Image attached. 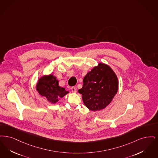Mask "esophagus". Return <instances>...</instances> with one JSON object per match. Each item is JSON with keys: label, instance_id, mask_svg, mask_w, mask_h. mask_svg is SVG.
<instances>
[{"label": "esophagus", "instance_id": "obj_1", "mask_svg": "<svg viewBox=\"0 0 158 158\" xmlns=\"http://www.w3.org/2000/svg\"><path fill=\"white\" fill-rule=\"evenodd\" d=\"M71 89L72 92H73V93H76V91H77V89H76L75 87H72L71 88Z\"/></svg>", "mask_w": 158, "mask_h": 158}]
</instances>
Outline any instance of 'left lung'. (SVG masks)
<instances>
[{
  "label": "left lung",
  "instance_id": "obj_1",
  "mask_svg": "<svg viewBox=\"0 0 158 158\" xmlns=\"http://www.w3.org/2000/svg\"><path fill=\"white\" fill-rule=\"evenodd\" d=\"M118 90V79L108 65L100 63L83 79L78 92L85 106L91 111L100 110L110 104Z\"/></svg>",
  "mask_w": 158,
  "mask_h": 158
}]
</instances>
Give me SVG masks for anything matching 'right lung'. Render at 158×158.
Returning a JSON list of instances; mask_svg holds the SVG:
<instances>
[{"label":"right lung","mask_w":158,"mask_h":158,"mask_svg":"<svg viewBox=\"0 0 158 158\" xmlns=\"http://www.w3.org/2000/svg\"><path fill=\"white\" fill-rule=\"evenodd\" d=\"M36 89L42 96L45 97L49 102L55 103L69 93L64 88L58 85V81L53 75L41 77L36 85Z\"/></svg>","instance_id":"obj_1"}]
</instances>
